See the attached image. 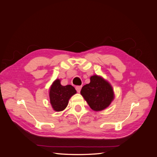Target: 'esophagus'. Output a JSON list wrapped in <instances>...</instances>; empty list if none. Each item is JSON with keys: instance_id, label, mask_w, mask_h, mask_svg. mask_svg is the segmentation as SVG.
Wrapping results in <instances>:
<instances>
[{"instance_id": "34e87169", "label": "esophagus", "mask_w": 157, "mask_h": 157, "mask_svg": "<svg viewBox=\"0 0 157 157\" xmlns=\"http://www.w3.org/2000/svg\"><path fill=\"white\" fill-rule=\"evenodd\" d=\"M81 88H82L81 86H77L75 87L76 90H77V92H80V90H81Z\"/></svg>"}]
</instances>
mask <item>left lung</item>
I'll return each mask as SVG.
<instances>
[{"label": "left lung", "mask_w": 157, "mask_h": 157, "mask_svg": "<svg viewBox=\"0 0 157 157\" xmlns=\"http://www.w3.org/2000/svg\"><path fill=\"white\" fill-rule=\"evenodd\" d=\"M80 94L92 109L99 111L103 110L113 100V90L106 80L94 75L90 77V82L82 88Z\"/></svg>", "instance_id": "1"}]
</instances>
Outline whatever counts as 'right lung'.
<instances>
[{"label":"right lung","instance_id":"right-lung-1","mask_svg":"<svg viewBox=\"0 0 157 157\" xmlns=\"http://www.w3.org/2000/svg\"><path fill=\"white\" fill-rule=\"evenodd\" d=\"M76 93L77 91L73 86H62L60 84V80H56L50 87L49 93L52 107L56 111L64 110L68 105L70 98Z\"/></svg>","mask_w":157,"mask_h":157}]
</instances>
